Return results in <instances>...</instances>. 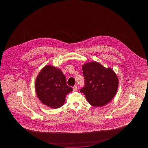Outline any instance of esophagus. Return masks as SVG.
<instances>
[{
	"instance_id": "esophagus-1",
	"label": "esophagus",
	"mask_w": 148,
	"mask_h": 148,
	"mask_svg": "<svg viewBox=\"0 0 148 148\" xmlns=\"http://www.w3.org/2000/svg\"><path fill=\"white\" fill-rule=\"evenodd\" d=\"M77 85H75V86H74L73 87V91H75L77 89Z\"/></svg>"
}]
</instances>
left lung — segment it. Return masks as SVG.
I'll use <instances>...</instances> for the list:
<instances>
[{
	"label": "left lung",
	"mask_w": 148,
	"mask_h": 148,
	"mask_svg": "<svg viewBox=\"0 0 148 148\" xmlns=\"http://www.w3.org/2000/svg\"><path fill=\"white\" fill-rule=\"evenodd\" d=\"M85 86L80 91L94 107H101L109 103L116 94L119 80L113 70L100 63L92 62L82 66Z\"/></svg>",
	"instance_id": "8db88e82"
}]
</instances>
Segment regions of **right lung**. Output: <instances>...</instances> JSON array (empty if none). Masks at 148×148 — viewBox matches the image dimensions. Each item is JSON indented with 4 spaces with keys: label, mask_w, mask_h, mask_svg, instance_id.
Returning <instances> with one entry per match:
<instances>
[{
    "label": "right lung",
    "mask_w": 148,
    "mask_h": 148,
    "mask_svg": "<svg viewBox=\"0 0 148 148\" xmlns=\"http://www.w3.org/2000/svg\"><path fill=\"white\" fill-rule=\"evenodd\" d=\"M66 85V78L60 69L47 66L41 70L35 82V91L43 104L58 108L64 104L66 95L73 91Z\"/></svg>",
    "instance_id": "right-lung-1"
}]
</instances>
